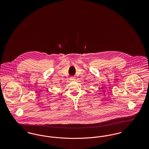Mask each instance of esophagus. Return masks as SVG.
Returning a JSON list of instances; mask_svg holds the SVG:
<instances>
[{"mask_svg":"<svg viewBox=\"0 0 149 149\" xmlns=\"http://www.w3.org/2000/svg\"><path fill=\"white\" fill-rule=\"evenodd\" d=\"M70 80L71 81H74V80H75V78H74V77H71V78H70Z\"/></svg>","mask_w":149,"mask_h":149,"instance_id":"obj_1","label":"esophagus"}]
</instances>
